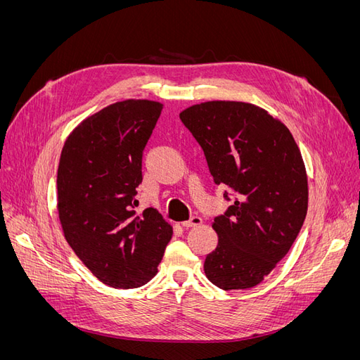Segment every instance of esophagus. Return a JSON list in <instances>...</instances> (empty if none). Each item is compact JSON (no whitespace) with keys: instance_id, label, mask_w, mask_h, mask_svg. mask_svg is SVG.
<instances>
[{"instance_id":"obj_1","label":"esophagus","mask_w":360,"mask_h":360,"mask_svg":"<svg viewBox=\"0 0 360 360\" xmlns=\"http://www.w3.org/2000/svg\"><path fill=\"white\" fill-rule=\"evenodd\" d=\"M202 224V219L200 216H192L189 221H184V222H180V225L181 226H184V228H191V226H198V225H201Z\"/></svg>"}]
</instances>
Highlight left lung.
Listing matches in <instances>:
<instances>
[{"label": "left lung", "mask_w": 360, "mask_h": 360, "mask_svg": "<svg viewBox=\"0 0 360 360\" xmlns=\"http://www.w3.org/2000/svg\"><path fill=\"white\" fill-rule=\"evenodd\" d=\"M180 120L201 146L214 183L236 193L212 224L217 246L205 257L204 274L226 291L252 288L287 255L307 216L300 150L281 120L252 103L204 102Z\"/></svg>", "instance_id": "8db88e82"}]
</instances>
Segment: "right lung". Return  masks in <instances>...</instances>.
I'll use <instances>...</instances> for the list:
<instances>
[{
  "instance_id": "obj_1",
  "label": "right lung",
  "mask_w": 360,
  "mask_h": 360,
  "mask_svg": "<svg viewBox=\"0 0 360 360\" xmlns=\"http://www.w3.org/2000/svg\"><path fill=\"white\" fill-rule=\"evenodd\" d=\"M163 105L127 99L76 126L63 146L57 210L69 246L112 288H136L158 274L172 228L155 209L136 214L143 151Z\"/></svg>"
}]
</instances>
